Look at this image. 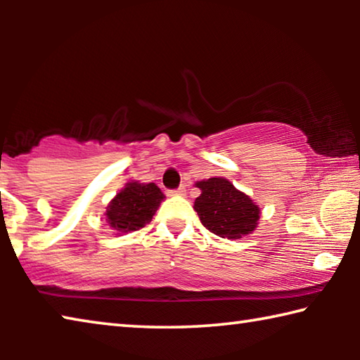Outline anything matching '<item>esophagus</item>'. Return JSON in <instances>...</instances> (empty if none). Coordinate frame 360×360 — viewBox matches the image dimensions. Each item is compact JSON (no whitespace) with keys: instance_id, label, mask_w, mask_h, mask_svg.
<instances>
[{"instance_id":"1","label":"esophagus","mask_w":360,"mask_h":360,"mask_svg":"<svg viewBox=\"0 0 360 360\" xmlns=\"http://www.w3.org/2000/svg\"><path fill=\"white\" fill-rule=\"evenodd\" d=\"M168 195H178V197H184L186 195V187L182 186V187H179V188H174V191H168Z\"/></svg>"}]
</instances>
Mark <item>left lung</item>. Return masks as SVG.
<instances>
[{"label":"left lung","instance_id":"obj_1","mask_svg":"<svg viewBox=\"0 0 360 360\" xmlns=\"http://www.w3.org/2000/svg\"><path fill=\"white\" fill-rule=\"evenodd\" d=\"M195 186L202 193L195 198L193 210L211 233L221 238L238 240L257 227L260 208L229 179L210 178L198 181Z\"/></svg>","mask_w":360,"mask_h":360}]
</instances>
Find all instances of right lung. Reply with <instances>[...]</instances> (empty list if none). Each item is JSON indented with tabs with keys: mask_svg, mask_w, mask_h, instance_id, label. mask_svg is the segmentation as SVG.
Instances as JSON below:
<instances>
[{
	"mask_svg": "<svg viewBox=\"0 0 360 360\" xmlns=\"http://www.w3.org/2000/svg\"><path fill=\"white\" fill-rule=\"evenodd\" d=\"M163 198L165 195L154 182H129L108 205L106 221L109 227L117 231V235L143 229L150 222Z\"/></svg>",
	"mask_w": 360,
	"mask_h": 360,
	"instance_id": "right-lung-1",
	"label": "right lung"
}]
</instances>
